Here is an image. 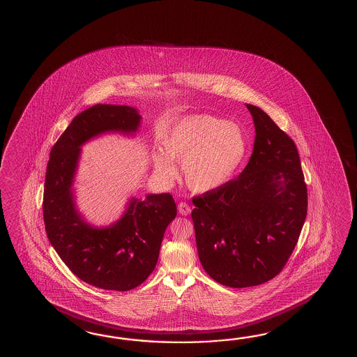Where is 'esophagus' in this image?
Instances as JSON below:
<instances>
[{"instance_id": "esophagus-1", "label": "esophagus", "mask_w": 357, "mask_h": 357, "mask_svg": "<svg viewBox=\"0 0 357 357\" xmlns=\"http://www.w3.org/2000/svg\"><path fill=\"white\" fill-rule=\"evenodd\" d=\"M178 211L183 216H187V215H190V211H192V207H190V204H187V202H181V204H178Z\"/></svg>"}]
</instances>
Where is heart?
<instances>
[{"instance_id": "b5f03b06", "label": "heart", "mask_w": 357, "mask_h": 357, "mask_svg": "<svg viewBox=\"0 0 357 357\" xmlns=\"http://www.w3.org/2000/svg\"><path fill=\"white\" fill-rule=\"evenodd\" d=\"M162 153L153 155L155 175L172 182L181 162L183 181L197 193L218 190L230 181L247 153L239 126L218 116L196 114L175 124L161 141Z\"/></svg>"}]
</instances>
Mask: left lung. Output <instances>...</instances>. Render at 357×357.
<instances>
[{"instance_id":"1","label":"left lung","mask_w":357,"mask_h":357,"mask_svg":"<svg viewBox=\"0 0 357 357\" xmlns=\"http://www.w3.org/2000/svg\"><path fill=\"white\" fill-rule=\"evenodd\" d=\"M253 116V153L239 176L192 198L197 250L204 271L229 287L277 276L298 244L307 190L291 137L261 108Z\"/></svg>"}]
</instances>
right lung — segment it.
<instances>
[{"instance_id": "add662e5", "label": "right lung", "mask_w": 357, "mask_h": 357, "mask_svg": "<svg viewBox=\"0 0 357 357\" xmlns=\"http://www.w3.org/2000/svg\"><path fill=\"white\" fill-rule=\"evenodd\" d=\"M139 113L127 105L96 104L75 116L53 145L44 182L45 233L73 275L95 287L128 291L146 281L160 252L162 236L176 216L169 193L133 198L114 225L94 229L75 210L73 184L80 146L107 131H136Z\"/></svg>"}]
</instances>
